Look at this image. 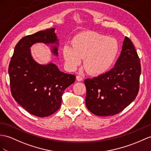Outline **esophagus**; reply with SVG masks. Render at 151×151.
I'll use <instances>...</instances> for the list:
<instances>
[{"label":"esophagus","mask_w":151,"mask_h":151,"mask_svg":"<svg viewBox=\"0 0 151 151\" xmlns=\"http://www.w3.org/2000/svg\"><path fill=\"white\" fill-rule=\"evenodd\" d=\"M76 80L77 81H78V82H81V81L83 80V78L80 75H78L76 76Z\"/></svg>","instance_id":"obj_1"}]
</instances>
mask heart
I'll use <instances>...</instances> for the list:
<instances>
[{
    "instance_id": "b5f03b06",
    "label": "heart",
    "mask_w": 151,
    "mask_h": 151,
    "mask_svg": "<svg viewBox=\"0 0 151 151\" xmlns=\"http://www.w3.org/2000/svg\"><path fill=\"white\" fill-rule=\"evenodd\" d=\"M72 46L65 45L63 56L68 67L75 69L83 59V67L92 75H100L111 68L119 52L114 37L95 32H83L73 38Z\"/></svg>"
}]
</instances>
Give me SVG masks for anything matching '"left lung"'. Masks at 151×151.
<instances>
[{"label":"left lung","instance_id":"left-lung-1","mask_svg":"<svg viewBox=\"0 0 151 151\" xmlns=\"http://www.w3.org/2000/svg\"><path fill=\"white\" fill-rule=\"evenodd\" d=\"M140 74L137 52L131 41L125 37L115 66L104 74L85 80L88 110L98 116L121 112L136 98Z\"/></svg>","mask_w":151,"mask_h":151}]
</instances>
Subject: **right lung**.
Returning <instances> with one entry per match:
<instances>
[{
  "label": "right lung",
  "instance_id": "right-lung-1",
  "mask_svg": "<svg viewBox=\"0 0 151 151\" xmlns=\"http://www.w3.org/2000/svg\"><path fill=\"white\" fill-rule=\"evenodd\" d=\"M55 30L48 29L21 39L15 46L9 65L13 97L28 112L39 117H47L59 110L64 90L76 78L60 71L52 61L41 64L32 56L31 46L43 43L58 57L59 41Z\"/></svg>",
  "mask_w": 151,
  "mask_h": 151
}]
</instances>
